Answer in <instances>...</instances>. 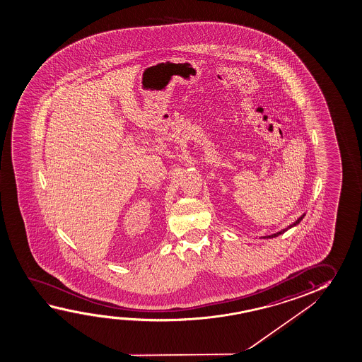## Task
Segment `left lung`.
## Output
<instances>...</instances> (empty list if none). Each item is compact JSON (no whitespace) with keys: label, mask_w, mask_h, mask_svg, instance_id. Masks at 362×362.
Here are the masks:
<instances>
[{"label":"left lung","mask_w":362,"mask_h":362,"mask_svg":"<svg viewBox=\"0 0 362 362\" xmlns=\"http://www.w3.org/2000/svg\"><path fill=\"white\" fill-rule=\"evenodd\" d=\"M304 215H305V214H303V215H302L300 218H297V220H296V221H294L293 224H291L289 225V226H287L286 229L281 230V231H278V233H276V234H272V235L262 236V239H272V238H276V236L281 235V234H283V233H286L287 230L291 229V228H293V226H296V225H298L299 223L302 221V218H304Z\"/></svg>","instance_id":"left-lung-1"}]
</instances>
